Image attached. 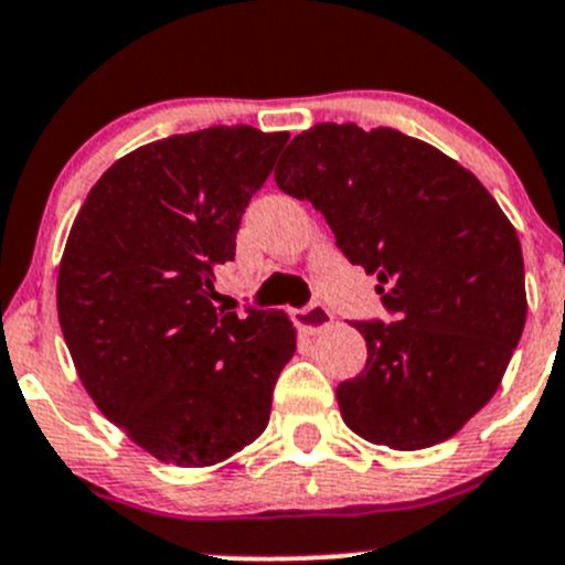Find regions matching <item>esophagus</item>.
<instances>
[{
	"label": "esophagus",
	"mask_w": 565,
	"mask_h": 565,
	"mask_svg": "<svg viewBox=\"0 0 565 565\" xmlns=\"http://www.w3.org/2000/svg\"><path fill=\"white\" fill-rule=\"evenodd\" d=\"M292 319L300 330H306V333L315 335V333H322L324 328H330L333 315H330V309L324 303H311V306H306V309L295 311Z\"/></svg>",
	"instance_id": "obj_1"
}]
</instances>
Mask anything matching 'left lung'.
I'll use <instances>...</instances> for the list:
<instances>
[{"instance_id": "left-lung-1", "label": "left lung", "mask_w": 565, "mask_h": 565, "mask_svg": "<svg viewBox=\"0 0 565 565\" xmlns=\"http://www.w3.org/2000/svg\"><path fill=\"white\" fill-rule=\"evenodd\" d=\"M276 185L324 215L393 317L355 322L369 358L335 388L344 424L396 451L457 435L498 391L527 317L520 237L492 193L437 147L355 122L295 136Z\"/></svg>"}]
</instances>
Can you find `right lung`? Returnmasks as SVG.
Masks as SVG:
<instances>
[{
    "mask_svg": "<svg viewBox=\"0 0 565 565\" xmlns=\"http://www.w3.org/2000/svg\"><path fill=\"white\" fill-rule=\"evenodd\" d=\"M287 139L215 125L152 141L108 167L73 221L56 278L62 335L100 413L156 459L210 467L270 420L292 322L210 298Z\"/></svg>",
    "mask_w": 565,
    "mask_h": 565,
    "instance_id": "obj_1",
    "label": "right lung"
}]
</instances>
